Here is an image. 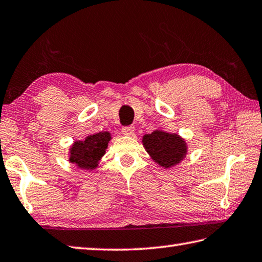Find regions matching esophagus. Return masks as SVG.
I'll list each match as a JSON object with an SVG mask.
<instances>
[{
  "instance_id": "esophagus-1",
  "label": "esophagus",
  "mask_w": 262,
  "mask_h": 262,
  "mask_svg": "<svg viewBox=\"0 0 262 262\" xmlns=\"http://www.w3.org/2000/svg\"><path fill=\"white\" fill-rule=\"evenodd\" d=\"M122 133H123V135H125V136H133V135H135V127H133L132 125L124 126L122 129Z\"/></svg>"
}]
</instances>
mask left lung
Wrapping results in <instances>:
<instances>
[{
	"label": "left lung",
	"instance_id": "8db88e82",
	"mask_svg": "<svg viewBox=\"0 0 262 262\" xmlns=\"http://www.w3.org/2000/svg\"><path fill=\"white\" fill-rule=\"evenodd\" d=\"M145 149L152 161L163 167H172L187 154L186 141L176 133L156 130L142 138Z\"/></svg>",
	"mask_w": 262,
	"mask_h": 262
}]
</instances>
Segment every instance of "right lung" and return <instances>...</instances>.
Here are the masks:
<instances>
[{
  "label": "right lung",
  "instance_id": "1",
  "mask_svg": "<svg viewBox=\"0 0 262 262\" xmlns=\"http://www.w3.org/2000/svg\"><path fill=\"white\" fill-rule=\"evenodd\" d=\"M111 139L110 132H99L88 136L83 141H75L70 149V162L83 170L96 169Z\"/></svg>",
  "mask_w": 262,
  "mask_h": 262
}]
</instances>
